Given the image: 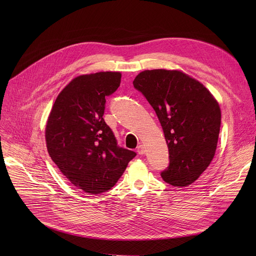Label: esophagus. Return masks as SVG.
<instances>
[{
  "label": "esophagus",
  "mask_w": 256,
  "mask_h": 256,
  "mask_svg": "<svg viewBox=\"0 0 256 256\" xmlns=\"http://www.w3.org/2000/svg\"><path fill=\"white\" fill-rule=\"evenodd\" d=\"M137 152H138V154H145V148H144L143 145H139V146L137 147Z\"/></svg>",
  "instance_id": "1"
}]
</instances>
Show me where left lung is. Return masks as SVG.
<instances>
[{
	"label": "left lung",
	"mask_w": 256,
	"mask_h": 256,
	"mask_svg": "<svg viewBox=\"0 0 256 256\" xmlns=\"http://www.w3.org/2000/svg\"><path fill=\"white\" fill-rule=\"evenodd\" d=\"M132 84L154 108L164 132L169 166L160 176L173 186H190L216 152L221 126L218 102L197 80L180 70H144Z\"/></svg>",
	"instance_id": "left-lung-1"
}]
</instances>
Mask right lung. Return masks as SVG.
<instances>
[{"label":"right lung","instance_id":"1","mask_svg":"<svg viewBox=\"0 0 256 256\" xmlns=\"http://www.w3.org/2000/svg\"><path fill=\"white\" fill-rule=\"evenodd\" d=\"M121 74L102 72L74 78L54 104L46 126L50 156L63 176L86 193L110 190L136 152L117 145L102 118L106 98Z\"/></svg>","mask_w":256,"mask_h":256}]
</instances>
